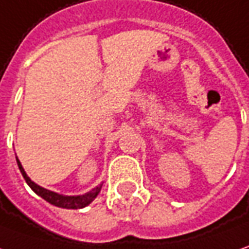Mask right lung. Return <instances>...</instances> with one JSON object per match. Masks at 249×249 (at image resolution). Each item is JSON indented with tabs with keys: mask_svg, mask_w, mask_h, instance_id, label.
I'll return each mask as SVG.
<instances>
[{
	"mask_svg": "<svg viewBox=\"0 0 249 249\" xmlns=\"http://www.w3.org/2000/svg\"><path fill=\"white\" fill-rule=\"evenodd\" d=\"M16 160H18V169H20V172L23 174L25 182L30 185V188H31L36 195L40 196L42 199H45L46 202H49L50 204H53V206H57V207H61V209H84L86 206H89V203L95 199L96 196H98V194L101 192V189H102V184H99L98 187L92 188L91 191H89V192H86L84 195H61V194L53 192V191H50V189L43 188V187H40L38 184H35V182L32 181L31 178L27 176L24 167L21 166V163H20V160H18V157H16Z\"/></svg>",
	"mask_w": 249,
	"mask_h": 249,
	"instance_id": "obj_1",
	"label": "right lung"
}]
</instances>
